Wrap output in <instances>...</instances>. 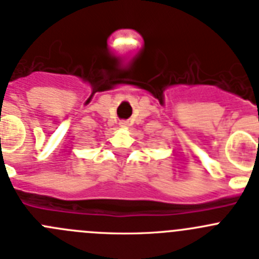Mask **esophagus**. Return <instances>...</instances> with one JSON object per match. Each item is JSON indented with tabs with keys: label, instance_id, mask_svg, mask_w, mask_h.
<instances>
[{
	"label": "esophagus",
	"instance_id": "esophagus-1",
	"mask_svg": "<svg viewBox=\"0 0 259 259\" xmlns=\"http://www.w3.org/2000/svg\"><path fill=\"white\" fill-rule=\"evenodd\" d=\"M119 125H120V127H123V128H124V127H127V122H120L119 123Z\"/></svg>",
	"mask_w": 259,
	"mask_h": 259
}]
</instances>
